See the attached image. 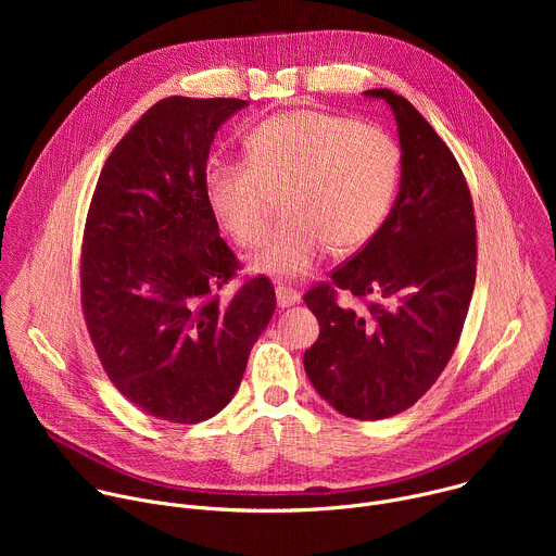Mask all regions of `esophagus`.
Masks as SVG:
<instances>
[{
	"instance_id": "esophagus-1",
	"label": "esophagus",
	"mask_w": 556,
	"mask_h": 556,
	"mask_svg": "<svg viewBox=\"0 0 556 556\" xmlns=\"http://www.w3.org/2000/svg\"><path fill=\"white\" fill-rule=\"evenodd\" d=\"M275 290H277V303H279V307H290V305H294V303L301 301V294H299L294 288H290V286L279 283Z\"/></svg>"
}]
</instances>
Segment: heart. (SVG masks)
<instances>
[{
	"mask_svg": "<svg viewBox=\"0 0 556 556\" xmlns=\"http://www.w3.org/2000/svg\"><path fill=\"white\" fill-rule=\"evenodd\" d=\"M403 151L384 127L319 110L262 121L247 161H217L206 172L208 204L237 244L257 247L279 200L286 224L251 255V268L296 279L332 249L354 253L382 226L399 191Z\"/></svg>",
	"mask_w": 556,
	"mask_h": 556,
	"instance_id": "1",
	"label": "heart"
}]
</instances>
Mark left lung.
I'll use <instances>...</instances> for the list:
<instances>
[{
	"instance_id": "obj_1",
	"label": "left lung",
	"mask_w": 556,
	"mask_h": 556,
	"mask_svg": "<svg viewBox=\"0 0 556 556\" xmlns=\"http://www.w3.org/2000/svg\"><path fill=\"white\" fill-rule=\"evenodd\" d=\"M399 123L401 193L371 240L303 301L321 332L303 365L343 416L382 420L414 407L451 361L478 273L466 178L425 116L391 90H369ZM345 289L364 305L338 303Z\"/></svg>"
}]
</instances>
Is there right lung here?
Segmentation results:
<instances>
[{
    "mask_svg": "<svg viewBox=\"0 0 556 556\" xmlns=\"http://www.w3.org/2000/svg\"><path fill=\"white\" fill-rule=\"evenodd\" d=\"M242 99L169 97L121 138L81 247V307L112 384L144 414L195 425L222 412L277 307L268 277L224 286L240 260L206 195L215 131Z\"/></svg>",
    "mask_w": 556,
    "mask_h": 556,
    "instance_id": "right-lung-1",
    "label": "right lung"
}]
</instances>
